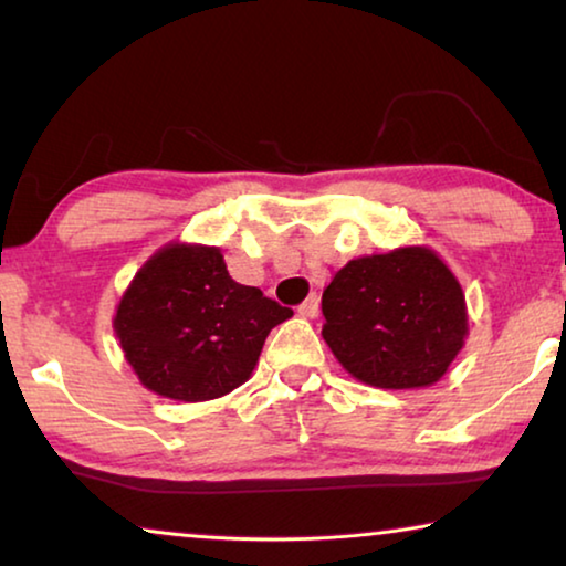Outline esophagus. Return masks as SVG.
Instances as JSON below:
<instances>
[{"mask_svg": "<svg viewBox=\"0 0 566 566\" xmlns=\"http://www.w3.org/2000/svg\"><path fill=\"white\" fill-rule=\"evenodd\" d=\"M298 314H301V316H306V319H314V316L319 314V298H316V296H308V298L304 301V304L298 306Z\"/></svg>", "mask_w": 566, "mask_h": 566, "instance_id": "obj_1", "label": "esophagus"}]
</instances>
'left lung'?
<instances>
[{
	"instance_id": "obj_1",
	"label": "left lung",
	"mask_w": 566,
	"mask_h": 566,
	"mask_svg": "<svg viewBox=\"0 0 566 566\" xmlns=\"http://www.w3.org/2000/svg\"><path fill=\"white\" fill-rule=\"evenodd\" d=\"M322 314L339 366L378 389L438 384L469 335L459 277L430 247L350 260L324 289Z\"/></svg>"
}]
</instances>
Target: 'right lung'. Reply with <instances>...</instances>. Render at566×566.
I'll return each mask as SVG.
<instances>
[{"instance_id":"right-lung-1","label":"right lung","mask_w":566,"mask_h":566,"mask_svg":"<svg viewBox=\"0 0 566 566\" xmlns=\"http://www.w3.org/2000/svg\"><path fill=\"white\" fill-rule=\"evenodd\" d=\"M291 316L260 289L237 283L219 247L169 242L134 275L113 329L146 389L208 401L252 376L270 329Z\"/></svg>"}]
</instances>
